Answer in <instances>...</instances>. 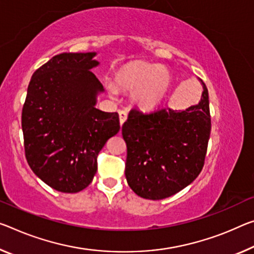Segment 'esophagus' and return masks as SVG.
I'll list each match as a JSON object with an SVG mask.
<instances>
[{
  "label": "esophagus",
  "mask_w": 254,
  "mask_h": 254,
  "mask_svg": "<svg viewBox=\"0 0 254 254\" xmlns=\"http://www.w3.org/2000/svg\"><path fill=\"white\" fill-rule=\"evenodd\" d=\"M119 116H120V124H121V127H122L123 123L126 122L127 119V111H120L119 112Z\"/></svg>",
  "instance_id": "obj_1"
}]
</instances>
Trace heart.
Returning <instances> with one entry per match:
<instances>
[{
  "instance_id": "1",
  "label": "heart",
  "mask_w": 254,
  "mask_h": 254,
  "mask_svg": "<svg viewBox=\"0 0 254 254\" xmlns=\"http://www.w3.org/2000/svg\"><path fill=\"white\" fill-rule=\"evenodd\" d=\"M114 81L116 87L132 91V100L141 110L150 111L162 104L171 89L172 78L165 67L144 62H133L116 71ZM111 95L115 94L108 87Z\"/></svg>"
}]
</instances>
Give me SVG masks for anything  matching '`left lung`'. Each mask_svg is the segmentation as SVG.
Wrapping results in <instances>:
<instances>
[{
	"mask_svg": "<svg viewBox=\"0 0 254 254\" xmlns=\"http://www.w3.org/2000/svg\"><path fill=\"white\" fill-rule=\"evenodd\" d=\"M185 111L131 110L122 126L127 143L126 178L143 199L168 198L192 183L202 171L211 130L209 97Z\"/></svg>",
	"mask_w": 254,
	"mask_h": 254,
	"instance_id": "obj_1",
	"label": "left lung"
}]
</instances>
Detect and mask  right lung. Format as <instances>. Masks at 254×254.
I'll return each mask as SVG.
<instances>
[{"label":"right lung","instance_id":"right-lung-1","mask_svg":"<svg viewBox=\"0 0 254 254\" xmlns=\"http://www.w3.org/2000/svg\"><path fill=\"white\" fill-rule=\"evenodd\" d=\"M90 53L55 55L34 72L22 107L25 155L31 170L54 190L75 193L91 183L97 156L120 131L118 113L96 108L103 84Z\"/></svg>","mask_w":254,"mask_h":254}]
</instances>
